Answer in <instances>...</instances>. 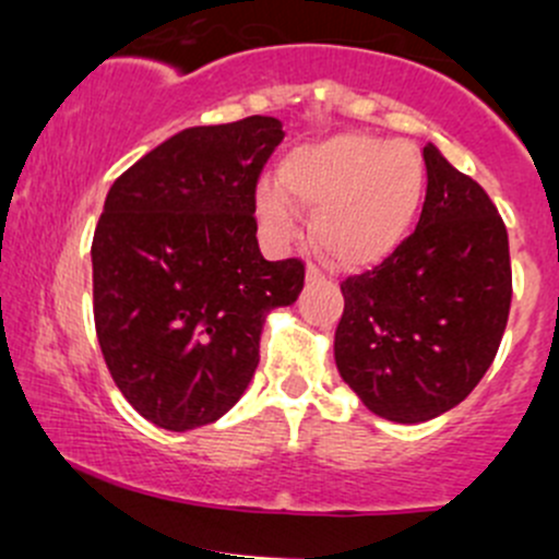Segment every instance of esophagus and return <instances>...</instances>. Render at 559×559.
I'll list each match as a JSON object with an SVG mask.
<instances>
[{
	"mask_svg": "<svg viewBox=\"0 0 559 559\" xmlns=\"http://www.w3.org/2000/svg\"><path fill=\"white\" fill-rule=\"evenodd\" d=\"M305 275H308V284H321V281L326 278V275H323V270L318 267L316 262H310L308 270H305Z\"/></svg>",
	"mask_w": 559,
	"mask_h": 559,
	"instance_id": "34e87169",
	"label": "esophagus"
}]
</instances>
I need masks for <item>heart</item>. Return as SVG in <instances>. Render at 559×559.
<instances>
[{
    "label": "heart",
    "instance_id": "obj_1",
    "mask_svg": "<svg viewBox=\"0 0 559 559\" xmlns=\"http://www.w3.org/2000/svg\"><path fill=\"white\" fill-rule=\"evenodd\" d=\"M278 180L281 188L260 182L254 193L257 219L273 241L297 236L294 200L316 212L312 238L336 265L371 267L406 241L427 171L416 145L345 132L292 148Z\"/></svg>",
    "mask_w": 559,
    "mask_h": 559
}]
</instances>
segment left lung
<instances>
[{
	"instance_id": "8db88e82",
	"label": "left lung",
	"mask_w": 559,
	"mask_h": 559,
	"mask_svg": "<svg viewBox=\"0 0 559 559\" xmlns=\"http://www.w3.org/2000/svg\"><path fill=\"white\" fill-rule=\"evenodd\" d=\"M425 167L416 230L382 265L342 281L334 334L342 379L397 425L435 419L477 388L512 302L507 228L493 201L432 143Z\"/></svg>"
}]
</instances>
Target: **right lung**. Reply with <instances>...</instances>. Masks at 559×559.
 <instances>
[{
	"label": "right lung",
	"mask_w": 559,
	"mask_h": 559,
	"mask_svg": "<svg viewBox=\"0 0 559 559\" xmlns=\"http://www.w3.org/2000/svg\"><path fill=\"white\" fill-rule=\"evenodd\" d=\"M273 116L190 127L110 186L92 238V310L116 388L186 432L236 406L267 312L305 284L302 260L257 243V177L284 140Z\"/></svg>",
	"instance_id": "add662e5"
}]
</instances>
